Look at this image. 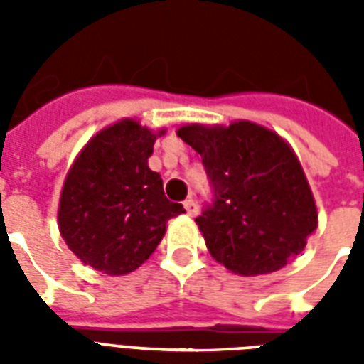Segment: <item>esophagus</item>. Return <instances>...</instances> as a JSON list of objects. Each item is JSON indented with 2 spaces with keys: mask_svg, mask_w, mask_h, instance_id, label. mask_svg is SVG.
Wrapping results in <instances>:
<instances>
[{
  "mask_svg": "<svg viewBox=\"0 0 364 364\" xmlns=\"http://www.w3.org/2000/svg\"><path fill=\"white\" fill-rule=\"evenodd\" d=\"M185 211H187V215L188 217H194L196 215V213H198V208H196V202H194L193 198H188V200H185Z\"/></svg>",
  "mask_w": 364,
  "mask_h": 364,
  "instance_id": "1",
  "label": "esophagus"
}]
</instances>
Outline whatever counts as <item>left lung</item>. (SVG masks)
Returning a JSON list of instances; mask_svg holds the SVG:
<instances>
[{"label": "left lung", "instance_id": "left-lung-1", "mask_svg": "<svg viewBox=\"0 0 364 364\" xmlns=\"http://www.w3.org/2000/svg\"><path fill=\"white\" fill-rule=\"evenodd\" d=\"M177 136L202 156L215 202L196 217L211 257L238 276L296 259L317 228V205L293 147L251 121L187 124Z\"/></svg>", "mask_w": 364, "mask_h": 364}]
</instances>
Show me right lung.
<instances>
[{
	"mask_svg": "<svg viewBox=\"0 0 364 364\" xmlns=\"http://www.w3.org/2000/svg\"><path fill=\"white\" fill-rule=\"evenodd\" d=\"M164 132L121 119L90 137L73 160L60 193L58 228L82 264L126 276L154 253L171 217L185 213L149 168Z\"/></svg>",
	"mask_w": 364,
	"mask_h": 364,
	"instance_id": "right-lung-1",
	"label": "right lung"
}]
</instances>
